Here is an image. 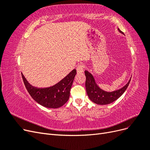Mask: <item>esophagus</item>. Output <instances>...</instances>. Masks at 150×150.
I'll return each instance as SVG.
<instances>
[{
    "label": "esophagus",
    "mask_w": 150,
    "mask_h": 150,
    "mask_svg": "<svg viewBox=\"0 0 150 150\" xmlns=\"http://www.w3.org/2000/svg\"><path fill=\"white\" fill-rule=\"evenodd\" d=\"M84 67L83 64L78 65L76 68L77 72H78V73H82V72H84Z\"/></svg>",
    "instance_id": "obj_1"
}]
</instances>
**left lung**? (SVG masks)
<instances>
[{
  "mask_svg": "<svg viewBox=\"0 0 150 150\" xmlns=\"http://www.w3.org/2000/svg\"><path fill=\"white\" fill-rule=\"evenodd\" d=\"M118 30L121 33L123 34L121 30L119 29ZM84 72L86 78L85 83L86 93L91 100L94 103L101 105L111 103L118 99L128 88L131 81L130 79L129 82L120 89L112 92H106L98 87L91 74L87 71H85Z\"/></svg>",
  "mask_w": 150,
  "mask_h": 150,
  "instance_id": "obj_1",
  "label": "left lung"
}]
</instances>
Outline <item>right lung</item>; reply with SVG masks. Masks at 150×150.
<instances>
[{
  "mask_svg": "<svg viewBox=\"0 0 150 150\" xmlns=\"http://www.w3.org/2000/svg\"><path fill=\"white\" fill-rule=\"evenodd\" d=\"M76 74L73 69L56 85L47 88L39 89L32 86L22 74L25 88L34 100L44 107L58 108L62 106L67 101L70 96V90Z\"/></svg>",
  "mask_w": 150,
  "mask_h": 150,
  "instance_id": "obj_1",
  "label": "right lung"
}]
</instances>
